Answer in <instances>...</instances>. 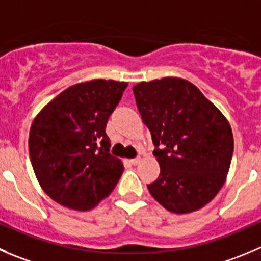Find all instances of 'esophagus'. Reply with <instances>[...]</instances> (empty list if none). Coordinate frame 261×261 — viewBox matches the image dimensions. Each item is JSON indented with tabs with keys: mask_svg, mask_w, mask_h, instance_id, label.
<instances>
[{
	"mask_svg": "<svg viewBox=\"0 0 261 261\" xmlns=\"http://www.w3.org/2000/svg\"><path fill=\"white\" fill-rule=\"evenodd\" d=\"M140 162V158H134V159H130V163L134 164V166H136V164Z\"/></svg>",
	"mask_w": 261,
	"mask_h": 261,
	"instance_id": "esophagus-1",
	"label": "esophagus"
}]
</instances>
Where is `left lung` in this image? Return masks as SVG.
<instances>
[{
  "label": "left lung",
  "instance_id": "obj_1",
  "mask_svg": "<svg viewBox=\"0 0 261 261\" xmlns=\"http://www.w3.org/2000/svg\"><path fill=\"white\" fill-rule=\"evenodd\" d=\"M133 90L161 167L149 192L172 213L199 211L226 182L233 154L229 122L185 79L141 82Z\"/></svg>",
  "mask_w": 261,
  "mask_h": 261
}]
</instances>
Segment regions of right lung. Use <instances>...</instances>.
Segmentation results:
<instances>
[{
  "instance_id": "add662e5",
  "label": "right lung",
  "mask_w": 261,
  "mask_h": 261,
  "mask_svg": "<svg viewBox=\"0 0 261 261\" xmlns=\"http://www.w3.org/2000/svg\"><path fill=\"white\" fill-rule=\"evenodd\" d=\"M125 82L90 80L67 88L34 118L29 155L43 191L79 212L90 211L117 185L123 164L110 153L108 118Z\"/></svg>"
}]
</instances>
